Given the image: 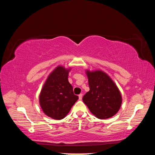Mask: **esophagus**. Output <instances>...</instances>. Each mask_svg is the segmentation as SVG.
I'll use <instances>...</instances> for the list:
<instances>
[{
	"instance_id": "esophagus-1",
	"label": "esophagus",
	"mask_w": 155,
	"mask_h": 155,
	"mask_svg": "<svg viewBox=\"0 0 155 155\" xmlns=\"http://www.w3.org/2000/svg\"><path fill=\"white\" fill-rule=\"evenodd\" d=\"M82 97H83L82 94H80L79 95H78V98H79V100H82Z\"/></svg>"
}]
</instances>
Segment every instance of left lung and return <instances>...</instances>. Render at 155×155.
Returning a JSON list of instances; mask_svg holds the SVG:
<instances>
[{"instance_id":"obj_1","label":"left lung","mask_w":155,"mask_h":155,"mask_svg":"<svg viewBox=\"0 0 155 155\" xmlns=\"http://www.w3.org/2000/svg\"><path fill=\"white\" fill-rule=\"evenodd\" d=\"M90 91L83 97V103L98 119L105 120L117 114L122 103L119 88L112 78L101 70H85Z\"/></svg>"}]
</instances>
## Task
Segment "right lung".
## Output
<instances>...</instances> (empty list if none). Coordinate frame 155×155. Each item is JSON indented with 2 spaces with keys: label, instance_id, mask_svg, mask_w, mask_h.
I'll return each instance as SVG.
<instances>
[{
  "label": "right lung",
  "instance_id": "right-lung-1",
  "mask_svg": "<svg viewBox=\"0 0 155 155\" xmlns=\"http://www.w3.org/2000/svg\"><path fill=\"white\" fill-rule=\"evenodd\" d=\"M71 69L58 65L50 73L41 90L40 107L44 114L52 119H64L78 99L68 79Z\"/></svg>",
  "mask_w": 155,
  "mask_h": 155
}]
</instances>
